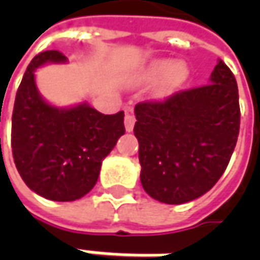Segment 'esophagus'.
I'll use <instances>...</instances> for the list:
<instances>
[{
    "label": "esophagus",
    "mask_w": 260,
    "mask_h": 260,
    "mask_svg": "<svg viewBox=\"0 0 260 260\" xmlns=\"http://www.w3.org/2000/svg\"><path fill=\"white\" fill-rule=\"evenodd\" d=\"M136 123V118L135 115L132 114V113H127L124 117V125H125V130L127 132H133V127H135Z\"/></svg>",
    "instance_id": "obj_1"
}]
</instances>
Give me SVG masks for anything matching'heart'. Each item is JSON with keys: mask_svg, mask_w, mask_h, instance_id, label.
Segmentation results:
<instances>
[{"mask_svg": "<svg viewBox=\"0 0 260 260\" xmlns=\"http://www.w3.org/2000/svg\"><path fill=\"white\" fill-rule=\"evenodd\" d=\"M147 75L152 79H157L160 76L166 75L162 91H168L172 86L178 85L184 81L186 75V68L184 63H175L172 60H156L155 63H152L149 68Z\"/></svg>", "mask_w": 260, "mask_h": 260, "instance_id": "obj_1", "label": "heart"}]
</instances>
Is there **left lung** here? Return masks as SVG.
<instances>
[{
	"label": "left lung",
	"mask_w": 260,
	"mask_h": 260,
	"mask_svg": "<svg viewBox=\"0 0 260 260\" xmlns=\"http://www.w3.org/2000/svg\"><path fill=\"white\" fill-rule=\"evenodd\" d=\"M140 181L160 203L184 204L210 191L224 174L240 128L239 89L218 60L210 84L135 107Z\"/></svg>",
	"instance_id": "left-lung-1"
}]
</instances>
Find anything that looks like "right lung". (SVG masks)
<instances>
[{
    "label": "right lung",
    "instance_id": "right-lung-1",
    "mask_svg": "<svg viewBox=\"0 0 260 260\" xmlns=\"http://www.w3.org/2000/svg\"><path fill=\"white\" fill-rule=\"evenodd\" d=\"M66 60L57 50L33 57L15 95L11 124L18 174L31 191L52 201H75L88 194L104 157L125 132L123 111L105 115L86 103L57 108L42 98L35 71Z\"/></svg>",
    "mask_w": 260,
    "mask_h": 260
}]
</instances>
